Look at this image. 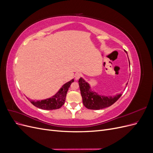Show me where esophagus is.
<instances>
[{"mask_svg": "<svg viewBox=\"0 0 153 153\" xmlns=\"http://www.w3.org/2000/svg\"><path fill=\"white\" fill-rule=\"evenodd\" d=\"M81 77H82V74H80V73H77L75 74V78L76 80H78V79H79V78H81Z\"/></svg>", "mask_w": 153, "mask_h": 153, "instance_id": "obj_1", "label": "esophagus"}]
</instances>
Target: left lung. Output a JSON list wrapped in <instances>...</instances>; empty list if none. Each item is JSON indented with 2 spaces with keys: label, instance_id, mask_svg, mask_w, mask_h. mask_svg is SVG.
I'll use <instances>...</instances> for the list:
<instances>
[{
  "label": "left lung",
  "instance_id": "8db88e82",
  "mask_svg": "<svg viewBox=\"0 0 153 153\" xmlns=\"http://www.w3.org/2000/svg\"><path fill=\"white\" fill-rule=\"evenodd\" d=\"M78 82L83 104L88 109L100 110L108 107L116 102L122 95V94H119L114 97L100 96L94 92L91 91L89 84L83 78H80Z\"/></svg>",
  "mask_w": 153,
  "mask_h": 153
}]
</instances>
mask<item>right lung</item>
I'll list each match as a JSON object with an SVG mask.
<instances>
[{
	"label": "right lung",
	"instance_id": "obj_1",
	"mask_svg": "<svg viewBox=\"0 0 153 153\" xmlns=\"http://www.w3.org/2000/svg\"><path fill=\"white\" fill-rule=\"evenodd\" d=\"M74 80H71L64 84L57 93L53 96L52 98L46 99L41 101H32L30 100L31 103L35 106L43 110H55L59 109L65 103L66 96L68 89L70 87L71 83Z\"/></svg>",
	"mask_w": 153,
	"mask_h": 153
}]
</instances>
